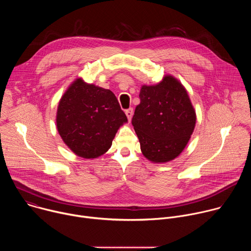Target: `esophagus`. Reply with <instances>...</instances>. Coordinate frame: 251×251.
Listing matches in <instances>:
<instances>
[{
    "mask_svg": "<svg viewBox=\"0 0 251 251\" xmlns=\"http://www.w3.org/2000/svg\"><path fill=\"white\" fill-rule=\"evenodd\" d=\"M125 114H126V116H127L128 120H129V121H131V118H132V116H133V108H129V109H127V110L125 111Z\"/></svg>",
    "mask_w": 251,
    "mask_h": 251,
    "instance_id": "34e87169",
    "label": "esophagus"
}]
</instances>
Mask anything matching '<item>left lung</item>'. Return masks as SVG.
Masks as SVG:
<instances>
[{
    "label": "left lung",
    "mask_w": 251,
    "mask_h": 251,
    "mask_svg": "<svg viewBox=\"0 0 251 251\" xmlns=\"http://www.w3.org/2000/svg\"><path fill=\"white\" fill-rule=\"evenodd\" d=\"M132 125L142 154L152 163H167L186 148L197 114L185 86L167 75L154 85H142Z\"/></svg>",
    "instance_id": "obj_1"
}]
</instances>
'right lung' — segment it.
<instances>
[{"label":"right lung","instance_id":"obj_1","mask_svg":"<svg viewBox=\"0 0 251 251\" xmlns=\"http://www.w3.org/2000/svg\"><path fill=\"white\" fill-rule=\"evenodd\" d=\"M114 93L76 78L61 96L56 128L76 156L96 159L108 151L118 129L127 123Z\"/></svg>","mask_w":251,"mask_h":251}]
</instances>
